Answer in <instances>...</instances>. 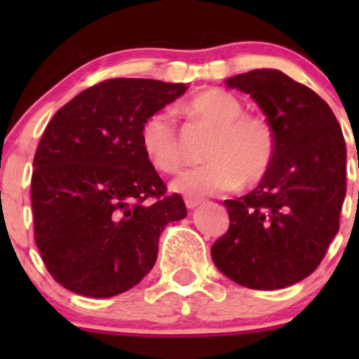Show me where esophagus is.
<instances>
[{
  "label": "esophagus",
  "instance_id": "1",
  "mask_svg": "<svg viewBox=\"0 0 359 359\" xmlns=\"http://www.w3.org/2000/svg\"><path fill=\"white\" fill-rule=\"evenodd\" d=\"M201 198H186V206L189 210H193V208H196L198 205H201Z\"/></svg>",
  "mask_w": 359,
  "mask_h": 359
}]
</instances>
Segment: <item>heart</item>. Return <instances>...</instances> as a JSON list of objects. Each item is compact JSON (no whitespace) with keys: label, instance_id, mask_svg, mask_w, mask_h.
Listing matches in <instances>:
<instances>
[{"label":"heart","instance_id":"obj_1","mask_svg":"<svg viewBox=\"0 0 359 359\" xmlns=\"http://www.w3.org/2000/svg\"><path fill=\"white\" fill-rule=\"evenodd\" d=\"M184 116L215 128L206 147L205 165L193 166L172 180V189L189 198L231 193L241 184L262 180L273 163L276 139L269 123L260 116L243 114L236 95L208 88L179 107ZM140 144L147 159L165 173L182 165L175 118L170 111H156L140 128Z\"/></svg>","mask_w":359,"mask_h":359}]
</instances>
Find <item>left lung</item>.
Masks as SVG:
<instances>
[{"label": "left lung", "mask_w": 359, "mask_h": 359, "mask_svg": "<svg viewBox=\"0 0 359 359\" xmlns=\"http://www.w3.org/2000/svg\"><path fill=\"white\" fill-rule=\"evenodd\" d=\"M226 85L262 109L276 151L252 193L224 201L229 229L212 259L241 287L280 290L309 276L339 233L346 140L330 106L278 69L236 74Z\"/></svg>", "instance_id": "8db88e82"}]
</instances>
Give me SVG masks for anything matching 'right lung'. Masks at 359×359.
Masks as SVG:
<instances>
[{
    "mask_svg": "<svg viewBox=\"0 0 359 359\" xmlns=\"http://www.w3.org/2000/svg\"><path fill=\"white\" fill-rule=\"evenodd\" d=\"M184 83L116 78L60 107L43 133L31 180L34 240L57 283L106 299L153 269L159 234L187 215L140 144L153 112L184 95Z\"/></svg>",
    "mask_w": 359,
    "mask_h": 359,
    "instance_id": "add662e5",
    "label": "right lung"
}]
</instances>
